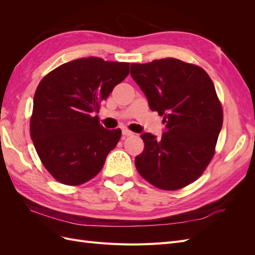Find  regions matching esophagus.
Returning <instances> with one entry per match:
<instances>
[{
    "label": "esophagus",
    "instance_id": "esophagus-1",
    "mask_svg": "<svg viewBox=\"0 0 255 255\" xmlns=\"http://www.w3.org/2000/svg\"><path fill=\"white\" fill-rule=\"evenodd\" d=\"M122 135L125 136V137H128V136H133L134 133L130 132V130H128V129H127V128H123V129H122Z\"/></svg>",
    "mask_w": 255,
    "mask_h": 255
}]
</instances>
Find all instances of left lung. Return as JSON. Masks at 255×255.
<instances>
[{
  "label": "left lung",
  "instance_id": "1",
  "mask_svg": "<svg viewBox=\"0 0 255 255\" xmlns=\"http://www.w3.org/2000/svg\"><path fill=\"white\" fill-rule=\"evenodd\" d=\"M130 75L166 123L160 139L140 136L144 149L135 157L137 171L159 189L187 186L211 163L222 128L213 81L201 67L171 57L132 64Z\"/></svg>",
  "mask_w": 255,
  "mask_h": 255
}]
</instances>
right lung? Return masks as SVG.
I'll list each match as a JSON object with an SVG mask.
<instances>
[{"instance_id": "1", "label": "right lung", "mask_w": 255, "mask_h": 255, "mask_svg": "<svg viewBox=\"0 0 255 255\" xmlns=\"http://www.w3.org/2000/svg\"><path fill=\"white\" fill-rule=\"evenodd\" d=\"M128 73V63L92 56L61 65L40 81L30 137L42 165L59 183L76 186L101 171L121 129L104 128L96 114Z\"/></svg>"}]
</instances>
